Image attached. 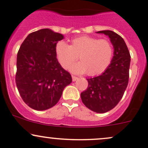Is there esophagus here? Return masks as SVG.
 <instances>
[{
	"mask_svg": "<svg viewBox=\"0 0 148 148\" xmlns=\"http://www.w3.org/2000/svg\"><path fill=\"white\" fill-rule=\"evenodd\" d=\"M79 78L77 77H75V76H72V81L73 82H76Z\"/></svg>",
	"mask_w": 148,
	"mask_h": 148,
	"instance_id": "esophagus-1",
	"label": "esophagus"
}]
</instances>
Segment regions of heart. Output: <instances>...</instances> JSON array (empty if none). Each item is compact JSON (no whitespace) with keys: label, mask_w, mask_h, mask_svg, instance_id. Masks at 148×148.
Masks as SVG:
<instances>
[{"label":"heart","mask_w":148,"mask_h":148,"mask_svg":"<svg viewBox=\"0 0 148 148\" xmlns=\"http://www.w3.org/2000/svg\"><path fill=\"white\" fill-rule=\"evenodd\" d=\"M55 54L64 69H67L79 55L81 62L73 64L70 70L76 74L87 71L88 75L96 76L102 74L111 64L113 49L108 40L84 35L73 39L71 45L64 41L58 42Z\"/></svg>","instance_id":"b5f03b06"}]
</instances>
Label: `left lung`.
Returning <instances> with one entry per match:
<instances>
[{
    "label": "left lung",
    "instance_id": "1",
    "mask_svg": "<svg viewBox=\"0 0 148 148\" xmlns=\"http://www.w3.org/2000/svg\"><path fill=\"white\" fill-rule=\"evenodd\" d=\"M108 36L114 52L111 64L101 75L87 79V89L81 94L82 102L91 111L103 113L113 109L123 96L129 79L130 55L126 44L111 30L99 31Z\"/></svg>",
    "mask_w": 148,
    "mask_h": 148
}]
</instances>
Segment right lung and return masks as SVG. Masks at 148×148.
I'll return each instance as SVG.
<instances>
[{"label":"right lung","instance_id":"1","mask_svg":"<svg viewBox=\"0 0 148 148\" xmlns=\"http://www.w3.org/2000/svg\"><path fill=\"white\" fill-rule=\"evenodd\" d=\"M63 39L62 34L41 29L29 34L20 47L15 82L23 101L32 109L53 107L72 82L55 54L56 44Z\"/></svg>","mask_w":148,"mask_h":148}]
</instances>
